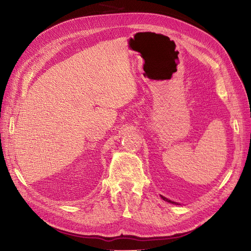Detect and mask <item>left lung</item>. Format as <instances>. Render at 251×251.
Wrapping results in <instances>:
<instances>
[{
    "instance_id": "left-lung-1",
    "label": "left lung",
    "mask_w": 251,
    "mask_h": 251,
    "mask_svg": "<svg viewBox=\"0 0 251 251\" xmlns=\"http://www.w3.org/2000/svg\"><path fill=\"white\" fill-rule=\"evenodd\" d=\"M160 197H162V199L164 200V201H166V202H168V203H171V204H174V205H180V204H178L177 202L171 201V200H169V199H167V198H165V197H163V196H160Z\"/></svg>"
}]
</instances>
